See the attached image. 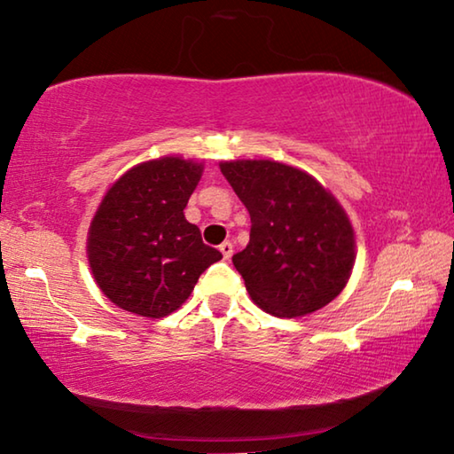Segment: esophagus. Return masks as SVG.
I'll return each mask as SVG.
<instances>
[{
  "mask_svg": "<svg viewBox=\"0 0 454 454\" xmlns=\"http://www.w3.org/2000/svg\"><path fill=\"white\" fill-rule=\"evenodd\" d=\"M219 251L223 254V257H225V260H229V257L233 255V246L229 241H223L219 246Z\"/></svg>",
  "mask_w": 454,
  "mask_h": 454,
  "instance_id": "esophagus-1",
  "label": "esophagus"
}]
</instances>
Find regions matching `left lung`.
<instances>
[{"label":"left lung","mask_w":454,"mask_h":454,"mask_svg":"<svg viewBox=\"0 0 454 454\" xmlns=\"http://www.w3.org/2000/svg\"><path fill=\"white\" fill-rule=\"evenodd\" d=\"M251 217L247 247L233 255L254 302L294 318L340 294L355 263V233L343 207L304 170L274 160L221 162Z\"/></svg>","instance_id":"1"}]
</instances>
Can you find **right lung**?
<instances>
[{"mask_svg":"<svg viewBox=\"0 0 454 454\" xmlns=\"http://www.w3.org/2000/svg\"><path fill=\"white\" fill-rule=\"evenodd\" d=\"M200 174L203 164L164 156L134 166L103 197L89 227L87 255L97 286L120 309L168 317L223 257L184 217Z\"/></svg>","mask_w":454,"mask_h":454,"instance_id":"1","label":"right lung"}]
</instances>
